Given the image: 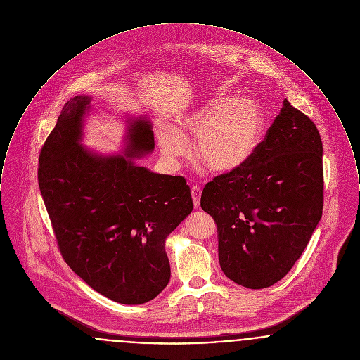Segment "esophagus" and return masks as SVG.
Wrapping results in <instances>:
<instances>
[{
  "label": "esophagus",
  "mask_w": 360,
  "mask_h": 360,
  "mask_svg": "<svg viewBox=\"0 0 360 360\" xmlns=\"http://www.w3.org/2000/svg\"><path fill=\"white\" fill-rule=\"evenodd\" d=\"M191 196L193 200V206L199 207L200 206V196H202V188L199 186H193L191 188Z\"/></svg>",
  "instance_id": "obj_1"
}]
</instances>
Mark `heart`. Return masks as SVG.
I'll return each mask as SVG.
<instances>
[{
  "mask_svg": "<svg viewBox=\"0 0 360 360\" xmlns=\"http://www.w3.org/2000/svg\"><path fill=\"white\" fill-rule=\"evenodd\" d=\"M260 104L250 97H217L181 115L174 129L157 131L161 152L176 160L188 150L187 136L195 135L193 153L208 171L226 174L241 169L252 158L263 131Z\"/></svg>",
  "mask_w": 360,
  "mask_h": 360,
  "instance_id": "1",
  "label": "heart"
}]
</instances>
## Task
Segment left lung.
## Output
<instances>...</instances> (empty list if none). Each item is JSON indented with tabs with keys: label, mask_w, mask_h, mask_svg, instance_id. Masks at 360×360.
<instances>
[{
	"label": "left lung",
	"mask_w": 360,
	"mask_h": 360,
	"mask_svg": "<svg viewBox=\"0 0 360 360\" xmlns=\"http://www.w3.org/2000/svg\"><path fill=\"white\" fill-rule=\"evenodd\" d=\"M322 205L321 136L288 100L252 158L214 177L200 198L217 224L224 274L253 290L287 275L319 225Z\"/></svg>",
	"instance_id": "1"
}]
</instances>
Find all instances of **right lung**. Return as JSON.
<instances>
[{
  "mask_svg": "<svg viewBox=\"0 0 360 360\" xmlns=\"http://www.w3.org/2000/svg\"><path fill=\"white\" fill-rule=\"evenodd\" d=\"M89 96L70 98L39 157L38 181L63 260L101 295L141 304L171 279L165 240L192 211L181 176L134 162L154 150L146 119L129 126L124 154L81 146Z\"/></svg>",
  "mask_w": 360,
  "mask_h": 360,
  "instance_id": "obj_1",
  "label": "right lung"
}]
</instances>
